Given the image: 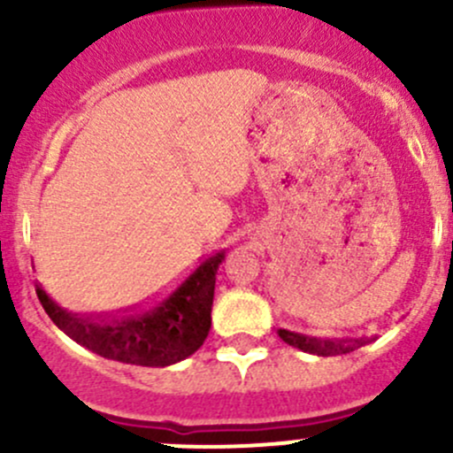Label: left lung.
Returning <instances> with one entry per match:
<instances>
[{
  "mask_svg": "<svg viewBox=\"0 0 453 453\" xmlns=\"http://www.w3.org/2000/svg\"><path fill=\"white\" fill-rule=\"evenodd\" d=\"M278 335L282 342H287L294 349L303 350V353L318 355V357H333V355H346L350 350L359 349V346L368 344V340H340V337H313L304 335V333L289 331V328H278Z\"/></svg>",
  "mask_w": 453,
  "mask_h": 453,
  "instance_id": "8db88e82",
  "label": "left lung"
}]
</instances>
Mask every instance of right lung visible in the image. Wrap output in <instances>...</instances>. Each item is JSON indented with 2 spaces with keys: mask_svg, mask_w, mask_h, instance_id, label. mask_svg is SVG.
I'll return each mask as SVG.
<instances>
[{
  "mask_svg": "<svg viewBox=\"0 0 453 453\" xmlns=\"http://www.w3.org/2000/svg\"><path fill=\"white\" fill-rule=\"evenodd\" d=\"M226 250L197 265L180 285L153 304L109 318H91L61 307L41 282L36 296L45 313L76 344L91 353L131 366L164 368L184 362L208 337L219 265Z\"/></svg>",
  "mask_w": 453,
  "mask_h": 453,
  "instance_id": "1",
  "label": "right lung"
}]
</instances>
